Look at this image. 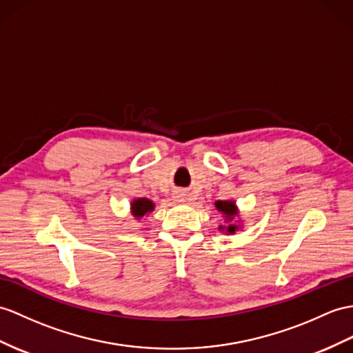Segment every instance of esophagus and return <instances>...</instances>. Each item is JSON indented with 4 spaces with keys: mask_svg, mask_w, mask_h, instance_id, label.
Here are the masks:
<instances>
[{
    "mask_svg": "<svg viewBox=\"0 0 353 353\" xmlns=\"http://www.w3.org/2000/svg\"><path fill=\"white\" fill-rule=\"evenodd\" d=\"M175 199H176L178 202H184V201H185V194H184V193H176V194H175Z\"/></svg>",
    "mask_w": 353,
    "mask_h": 353,
    "instance_id": "34e87169",
    "label": "esophagus"
}]
</instances>
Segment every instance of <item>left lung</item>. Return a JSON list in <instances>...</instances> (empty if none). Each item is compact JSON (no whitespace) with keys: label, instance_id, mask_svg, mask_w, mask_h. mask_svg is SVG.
<instances>
[{"label":"left lung","instance_id":"left-lung-1","mask_svg":"<svg viewBox=\"0 0 353 353\" xmlns=\"http://www.w3.org/2000/svg\"><path fill=\"white\" fill-rule=\"evenodd\" d=\"M216 208L228 220V226H220L219 229L220 230H225L228 235L235 234V232L238 230V226L235 225V223H232V220H234L238 216V208H236L235 202L234 201H217L216 202Z\"/></svg>","mask_w":353,"mask_h":353}]
</instances>
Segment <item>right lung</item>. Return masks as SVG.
<instances>
[{"label": "right lung", "instance_id": "1", "mask_svg": "<svg viewBox=\"0 0 353 353\" xmlns=\"http://www.w3.org/2000/svg\"><path fill=\"white\" fill-rule=\"evenodd\" d=\"M154 210V202L147 199V197H137L132 202V214L133 217L141 220L143 216H147L148 212Z\"/></svg>", "mask_w": 353, "mask_h": 353}]
</instances>
